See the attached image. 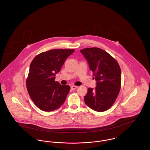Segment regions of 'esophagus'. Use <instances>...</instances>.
Masks as SVG:
<instances>
[{"mask_svg": "<svg viewBox=\"0 0 150 150\" xmlns=\"http://www.w3.org/2000/svg\"><path fill=\"white\" fill-rule=\"evenodd\" d=\"M77 86H71V89H72V90H75L76 89H77Z\"/></svg>", "mask_w": 150, "mask_h": 150, "instance_id": "34e87169", "label": "esophagus"}]
</instances>
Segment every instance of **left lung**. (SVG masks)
Instances as JSON below:
<instances>
[{
	"mask_svg": "<svg viewBox=\"0 0 150 150\" xmlns=\"http://www.w3.org/2000/svg\"><path fill=\"white\" fill-rule=\"evenodd\" d=\"M93 71L96 86L88 89L85 103L92 110L102 112L111 107L121 84V71L117 61L105 50L87 48L80 50Z\"/></svg>",
	"mask_w": 150,
	"mask_h": 150,
	"instance_id": "obj_1",
	"label": "left lung"
}]
</instances>
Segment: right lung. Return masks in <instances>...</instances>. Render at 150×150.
Masks as SVG:
<instances>
[{
  "mask_svg": "<svg viewBox=\"0 0 150 150\" xmlns=\"http://www.w3.org/2000/svg\"><path fill=\"white\" fill-rule=\"evenodd\" d=\"M74 50H51L35 57L30 64L26 80L27 90L35 105L44 111L61 107L70 91V86L55 81V74Z\"/></svg>",
  "mask_w": 150,
  "mask_h": 150,
  "instance_id": "1",
  "label": "right lung"
}]
</instances>
